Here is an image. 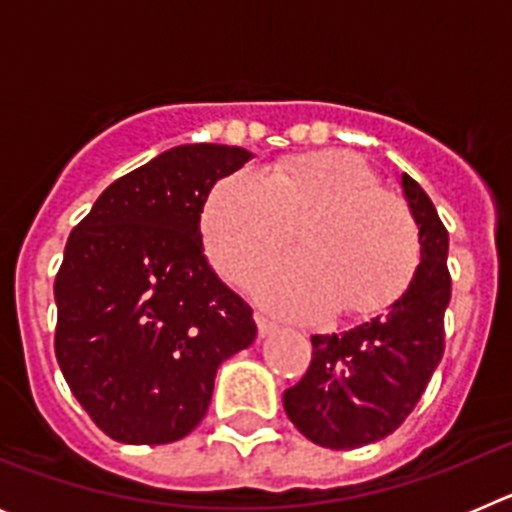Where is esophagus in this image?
Returning a JSON list of instances; mask_svg holds the SVG:
<instances>
[{"mask_svg":"<svg viewBox=\"0 0 512 512\" xmlns=\"http://www.w3.org/2000/svg\"><path fill=\"white\" fill-rule=\"evenodd\" d=\"M256 325H259V338H269V336H277L279 333V325L266 320L264 315H256Z\"/></svg>","mask_w":512,"mask_h":512,"instance_id":"esophagus-1","label":"esophagus"}]
</instances>
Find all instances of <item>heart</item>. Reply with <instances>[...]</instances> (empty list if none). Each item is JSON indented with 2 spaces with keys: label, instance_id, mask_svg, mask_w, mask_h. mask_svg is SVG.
I'll return each instance as SVG.
<instances>
[{
  "label": "heart",
  "instance_id": "heart-1",
  "mask_svg": "<svg viewBox=\"0 0 512 512\" xmlns=\"http://www.w3.org/2000/svg\"><path fill=\"white\" fill-rule=\"evenodd\" d=\"M202 243L215 271L243 282L297 228L300 253L266 266L251 282L271 312L320 320L341 307L369 318L395 305L420 264V233L397 194L348 151L287 158L266 174L233 171L210 189Z\"/></svg>",
  "mask_w": 512,
  "mask_h": 512
}]
</instances>
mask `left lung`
<instances>
[{"label":"left lung","instance_id":"left-lung-1","mask_svg":"<svg viewBox=\"0 0 512 512\" xmlns=\"http://www.w3.org/2000/svg\"><path fill=\"white\" fill-rule=\"evenodd\" d=\"M402 194L420 233L413 282L384 315L346 333L312 336L310 369L284 392L287 418L325 449H359L397 431L443 356L449 233L431 197L408 174H402Z\"/></svg>","mask_w":512,"mask_h":512}]
</instances>
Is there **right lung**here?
Here are the masks:
<instances>
[{
  "label": "right lung",
  "mask_w": 512,
  "mask_h": 512,
  "mask_svg": "<svg viewBox=\"0 0 512 512\" xmlns=\"http://www.w3.org/2000/svg\"><path fill=\"white\" fill-rule=\"evenodd\" d=\"M251 153L189 143L99 194L71 230L53 295L56 359L89 418L120 443H171L205 418L217 366L256 338L253 310L202 251L217 179Z\"/></svg>",
  "instance_id": "right-lung-1"
}]
</instances>
